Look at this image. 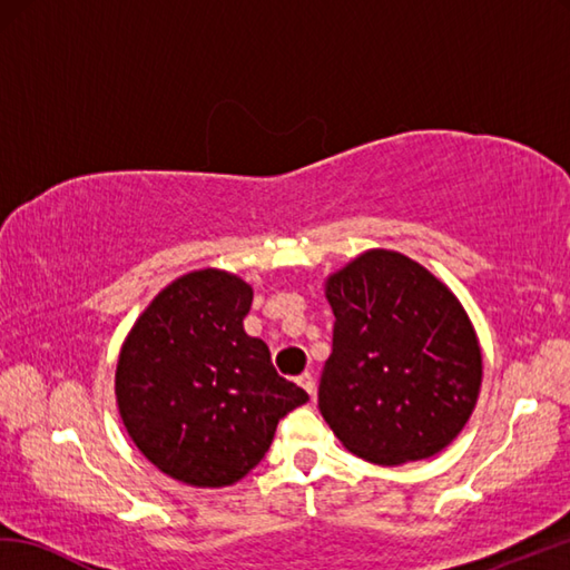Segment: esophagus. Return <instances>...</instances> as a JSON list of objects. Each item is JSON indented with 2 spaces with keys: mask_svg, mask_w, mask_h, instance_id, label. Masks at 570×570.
I'll use <instances>...</instances> for the list:
<instances>
[{
  "mask_svg": "<svg viewBox=\"0 0 570 570\" xmlns=\"http://www.w3.org/2000/svg\"><path fill=\"white\" fill-rule=\"evenodd\" d=\"M298 386H303V389H306L308 391V395H311V399H315V379H313V374H308V372H303L298 379Z\"/></svg>",
  "mask_w": 570,
  "mask_h": 570,
  "instance_id": "34e87169",
  "label": "esophagus"
}]
</instances>
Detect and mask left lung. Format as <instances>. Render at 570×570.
I'll list each match as a JSON object with an SVG mask.
<instances>
[{
    "label": "left lung",
    "instance_id": "left-lung-1",
    "mask_svg": "<svg viewBox=\"0 0 570 570\" xmlns=\"http://www.w3.org/2000/svg\"><path fill=\"white\" fill-rule=\"evenodd\" d=\"M333 354L317 407L342 446L379 466L430 459L469 422L483 356L442 279L395 249H366L325 279Z\"/></svg>",
    "mask_w": 570,
    "mask_h": 570
}]
</instances>
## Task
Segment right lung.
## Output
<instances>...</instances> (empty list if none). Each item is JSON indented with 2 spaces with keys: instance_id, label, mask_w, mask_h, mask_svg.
I'll list each match as a JSON object with an SVG mask.
<instances>
[{
  "instance_id": "1",
  "label": "right lung",
  "mask_w": 570,
  "mask_h": 570,
  "mask_svg": "<svg viewBox=\"0 0 570 570\" xmlns=\"http://www.w3.org/2000/svg\"><path fill=\"white\" fill-rule=\"evenodd\" d=\"M253 286L223 269L179 276L118 352L116 405L140 454L169 479L225 488L253 471L279 420L308 393L274 372L243 327Z\"/></svg>"
}]
</instances>
